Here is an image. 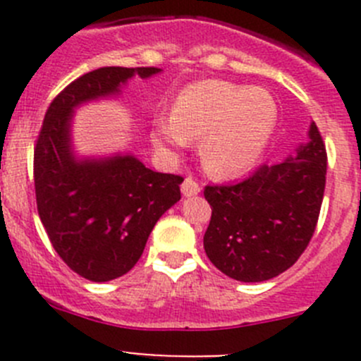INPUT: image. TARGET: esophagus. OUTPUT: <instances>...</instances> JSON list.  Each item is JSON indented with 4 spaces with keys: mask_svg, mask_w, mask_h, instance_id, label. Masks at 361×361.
Listing matches in <instances>:
<instances>
[{
    "mask_svg": "<svg viewBox=\"0 0 361 361\" xmlns=\"http://www.w3.org/2000/svg\"><path fill=\"white\" fill-rule=\"evenodd\" d=\"M181 192H183L185 197H192V195H197L201 192V187H199L197 181L192 176L185 178V181L181 183Z\"/></svg>",
    "mask_w": 361,
    "mask_h": 361,
    "instance_id": "34e87169",
    "label": "esophagus"
}]
</instances>
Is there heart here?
Masks as SVG:
<instances>
[{
    "label": "heart",
    "instance_id": "obj_1",
    "mask_svg": "<svg viewBox=\"0 0 361 361\" xmlns=\"http://www.w3.org/2000/svg\"><path fill=\"white\" fill-rule=\"evenodd\" d=\"M276 122L278 106L269 90L204 80L181 90L171 118H157L155 137L174 148L202 137L204 167L209 173L231 176L260 159Z\"/></svg>",
    "mask_w": 361,
    "mask_h": 361
}]
</instances>
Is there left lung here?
Masks as SVG:
<instances>
[{
	"mask_svg": "<svg viewBox=\"0 0 361 361\" xmlns=\"http://www.w3.org/2000/svg\"><path fill=\"white\" fill-rule=\"evenodd\" d=\"M309 140L295 159L262 164L239 183L204 188L211 206L204 250L228 278L267 281L307 248L326 183V148L314 122Z\"/></svg>",
	"mask_w": 361,
	"mask_h": 361,
	"instance_id": "1",
	"label": "left lung"
}]
</instances>
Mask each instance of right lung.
<instances>
[{
  "mask_svg": "<svg viewBox=\"0 0 361 361\" xmlns=\"http://www.w3.org/2000/svg\"><path fill=\"white\" fill-rule=\"evenodd\" d=\"M159 71L108 66L85 73L54 97L36 140L39 220L64 264L89 281H111L136 265L159 218L181 199L183 178L148 169L133 155L76 162L69 150L73 108L116 94L130 76Z\"/></svg>",
  "mask_w": 361,
  "mask_h": 361,
  "instance_id": "obj_1",
  "label": "right lung"
}]
</instances>
